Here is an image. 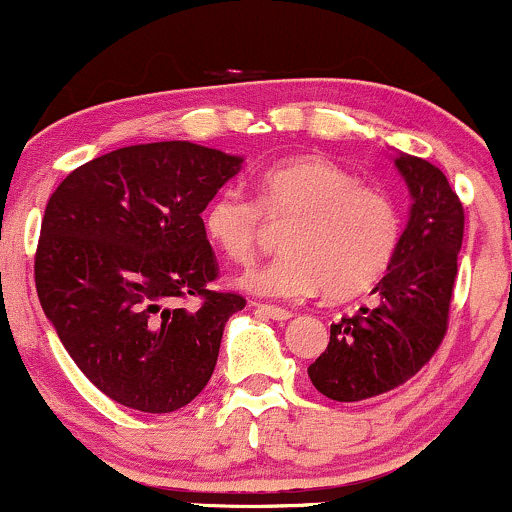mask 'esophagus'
I'll use <instances>...</instances> for the list:
<instances>
[{
  "mask_svg": "<svg viewBox=\"0 0 512 512\" xmlns=\"http://www.w3.org/2000/svg\"><path fill=\"white\" fill-rule=\"evenodd\" d=\"M257 310H260V313H264L267 317H272V320H291L293 317V313L291 310H286V308H279V305H264V303H257L255 305Z\"/></svg>",
  "mask_w": 512,
  "mask_h": 512,
  "instance_id": "1",
  "label": "esophagus"
}]
</instances>
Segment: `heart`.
I'll return each mask as SVG.
<instances>
[{"mask_svg":"<svg viewBox=\"0 0 512 512\" xmlns=\"http://www.w3.org/2000/svg\"><path fill=\"white\" fill-rule=\"evenodd\" d=\"M257 204L223 187L204 207L209 243L233 262H250L267 221H289L284 255L238 276L240 289L267 298L325 293L354 298L378 284L402 243V214L395 197L363 185L351 170L325 156L305 154L274 163L255 180Z\"/></svg>","mask_w":512,"mask_h":512,"instance_id":"b5f03b06","label":"heart"}]
</instances>
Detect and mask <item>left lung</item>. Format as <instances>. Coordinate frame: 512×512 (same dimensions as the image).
Returning a JSON list of instances; mask_svg holds the SVG:
<instances>
[{
  "mask_svg": "<svg viewBox=\"0 0 512 512\" xmlns=\"http://www.w3.org/2000/svg\"><path fill=\"white\" fill-rule=\"evenodd\" d=\"M411 197L397 257L375 284V303L342 317L308 375L325 397L361 402L407 383L436 354L464 236V209L443 170L402 151L392 156Z\"/></svg>",
  "mask_w": 512,
  "mask_h": 512,
  "instance_id": "8db88e82",
  "label": "left lung"
}]
</instances>
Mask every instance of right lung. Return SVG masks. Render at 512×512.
Here are the masks:
<instances>
[{"instance_id":"obj_1","label":"right lung","mask_w":512,"mask_h":512,"mask_svg":"<svg viewBox=\"0 0 512 512\" xmlns=\"http://www.w3.org/2000/svg\"><path fill=\"white\" fill-rule=\"evenodd\" d=\"M243 161L192 142L134 144L52 192L35 289L76 366L117 404L168 414L207 387L245 298L209 291L219 267L202 211ZM190 295L203 305L180 309Z\"/></svg>"}]
</instances>
